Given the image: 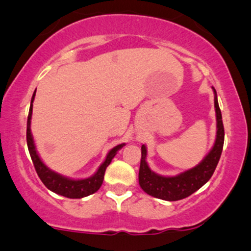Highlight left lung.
<instances>
[{"mask_svg":"<svg viewBox=\"0 0 251 251\" xmlns=\"http://www.w3.org/2000/svg\"><path fill=\"white\" fill-rule=\"evenodd\" d=\"M214 88V87H212ZM215 93V111L216 120H217V133L214 148L206 154L201 162L195 168L184 171L174 177L157 175L149 168L146 163L148 150L146 146H142V159L139 168V185L146 194L153 196L159 200L174 201L189 197L194 192L201 189L214 175L222 154L224 144V126L222 122V113L218 106L217 93Z\"/></svg>","mask_w":251,"mask_h":251,"instance_id":"left-lung-1","label":"left lung"}]
</instances>
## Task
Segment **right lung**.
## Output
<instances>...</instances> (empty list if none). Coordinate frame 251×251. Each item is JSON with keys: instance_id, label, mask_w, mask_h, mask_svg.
I'll return each mask as SVG.
<instances>
[{"instance_id": "obj_1", "label": "right lung", "mask_w": 251, "mask_h": 251, "mask_svg": "<svg viewBox=\"0 0 251 251\" xmlns=\"http://www.w3.org/2000/svg\"><path fill=\"white\" fill-rule=\"evenodd\" d=\"M35 92H34L33 97H31L29 114H28L27 120V145L37 176H39L42 183L45 184L46 188L50 189V191L55 192L57 195L63 196V197L82 198L86 197V196L94 194V192H97L98 190L100 189V186H101L106 168L111 164L114 155L117 154V152L119 151L125 144H120V145H117L116 148L112 149L107 153V155H106L105 162L99 166L98 171L92 176V177L85 178V179H71V178L63 177V176L51 171L50 168H47V166L43 164L41 158L37 154L35 145H34L33 135H31L30 132V119L31 113H33V101L34 98H35Z\"/></svg>"}]
</instances>
